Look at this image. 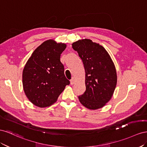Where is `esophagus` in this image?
<instances>
[{"label":"esophagus","mask_w":147,"mask_h":147,"mask_svg":"<svg viewBox=\"0 0 147 147\" xmlns=\"http://www.w3.org/2000/svg\"><path fill=\"white\" fill-rule=\"evenodd\" d=\"M70 82H71V84H74V82H75V79H74V77H73L72 78V79H71V81H70Z\"/></svg>","instance_id":"obj_1"}]
</instances>
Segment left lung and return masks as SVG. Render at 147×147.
Here are the masks:
<instances>
[{
    "label": "left lung",
    "instance_id": "1",
    "mask_svg": "<svg viewBox=\"0 0 147 147\" xmlns=\"http://www.w3.org/2000/svg\"><path fill=\"white\" fill-rule=\"evenodd\" d=\"M84 66L86 90L79 102L89 110H97L110 101L117 84L114 63L102 45L84 39L72 44Z\"/></svg>",
    "mask_w": 147,
    "mask_h": 147
}]
</instances>
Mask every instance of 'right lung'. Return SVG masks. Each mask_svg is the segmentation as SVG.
Segmentation results:
<instances>
[{"mask_svg":"<svg viewBox=\"0 0 147 147\" xmlns=\"http://www.w3.org/2000/svg\"><path fill=\"white\" fill-rule=\"evenodd\" d=\"M66 44L49 39L37 47L23 71V90L33 105L44 108L55 103L69 81L64 74L60 55Z\"/></svg>","mask_w":147,"mask_h":147,"instance_id":"right-lung-1","label":"right lung"}]
</instances>
